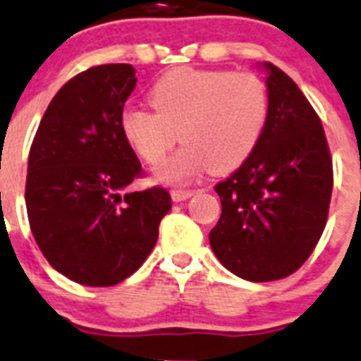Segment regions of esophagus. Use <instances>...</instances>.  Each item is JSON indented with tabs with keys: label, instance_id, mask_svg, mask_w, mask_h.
Instances as JSON below:
<instances>
[{
	"label": "esophagus",
	"instance_id": "1",
	"mask_svg": "<svg viewBox=\"0 0 361 361\" xmlns=\"http://www.w3.org/2000/svg\"><path fill=\"white\" fill-rule=\"evenodd\" d=\"M193 190H183V188H173L171 190V199H173L175 202H180V201H186V199H190V197L193 195Z\"/></svg>",
	"mask_w": 361,
	"mask_h": 361
}]
</instances>
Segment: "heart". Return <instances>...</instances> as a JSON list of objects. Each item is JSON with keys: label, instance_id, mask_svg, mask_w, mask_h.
<instances>
[{"label": "heart", "instance_id": "heart-1", "mask_svg": "<svg viewBox=\"0 0 361 361\" xmlns=\"http://www.w3.org/2000/svg\"><path fill=\"white\" fill-rule=\"evenodd\" d=\"M146 109H126L120 129L144 162L160 164L175 147L186 146L160 166L157 177L184 184L212 169L239 168L254 153L269 116V91L254 73L180 67L166 73L149 91Z\"/></svg>", "mask_w": 361, "mask_h": 361}]
</instances>
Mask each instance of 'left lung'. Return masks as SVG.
I'll return each instance as SVG.
<instances>
[{
    "label": "left lung",
    "instance_id": "obj_1",
    "mask_svg": "<svg viewBox=\"0 0 361 361\" xmlns=\"http://www.w3.org/2000/svg\"><path fill=\"white\" fill-rule=\"evenodd\" d=\"M269 116L254 153L215 184L223 214L210 232L217 259L246 281L300 269L329 217L332 159L318 113L290 76L264 63Z\"/></svg>",
    "mask_w": 361,
    "mask_h": 361
}]
</instances>
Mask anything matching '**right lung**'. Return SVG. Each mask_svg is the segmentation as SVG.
Wrapping results in <instances>:
<instances>
[{
  "instance_id": "obj_1",
  "label": "right lung",
  "mask_w": 361,
  "mask_h": 361,
  "mask_svg": "<svg viewBox=\"0 0 361 361\" xmlns=\"http://www.w3.org/2000/svg\"><path fill=\"white\" fill-rule=\"evenodd\" d=\"M135 85L129 63L76 75L51 100L29 151L32 235L52 269L80 285L113 286L137 272L171 208L160 186L122 195L142 177L120 129Z\"/></svg>"
}]
</instances>
